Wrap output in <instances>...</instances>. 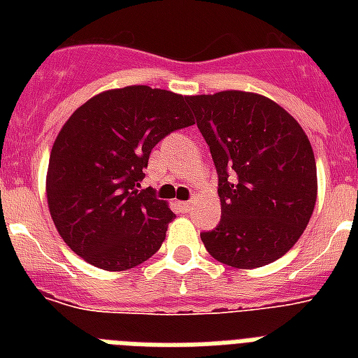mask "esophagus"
Here are the masks:
<instances>
[{
    "label": "esophagus",
    "mask_w": 358,
    "mask_h": 358,
    "mask_svg": "<svg viewBox=\"0 0 358 358\" xmlns=\"http://www.w3.org/2000/svg\"><path fill=\"white\" fill-rule=\"evenodd\" d=\"M193 206H195V202H193V201L178 202V208H180V210H182V212H184V213L191 212V210H193Z\"/></svg>",
    "instance_id": "obj_1"
}]
</instances>
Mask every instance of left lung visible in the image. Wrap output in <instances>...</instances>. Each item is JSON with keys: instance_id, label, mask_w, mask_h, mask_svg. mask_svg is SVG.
<instances>
[{"instance_id": "obj_1", "label": "left lung", "mask_w": 358, "mask_h": 358, "mask_svg": "<svg viewBox=\"0 0 358 358\" xmlns=\"http://www.w3.org/2000/svg\"><path fill=\"white\" fill-rule=\"evenodd\" d=\"M219 178L221 221L201 239L210 255L238 269L278 260L310 221L316 159L299 122L255 92L187 96Z\"/></svg>"}]
</instances>
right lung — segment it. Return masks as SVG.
Masks as SVG:
<instances>
[{"mask_svg":"<svg viewBox=\"0 0 358 358\" xmlns=\"http://www.w3.org/2000/svg\"><path fill=\"white\" fill-rule=\"evenodd\" d=\"M187 98L131 85L106 91L72 113L50 154L48 206L76 255L124 271L162 247L174 213L152 187L139 189L152 148L193 122Z\"/></svg>","mask_w":358,"mask_h":358,"instance_id":"right-lung-1","label":"right lung"}]
</instances>
